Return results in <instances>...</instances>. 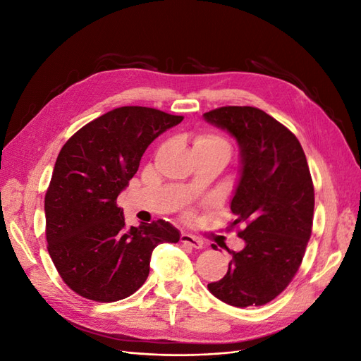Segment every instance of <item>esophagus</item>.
I'll return each mask as SVG.
<instances>
[{
	"label": "esophagus",
	"instance_id": "esophagus-1",
	"mask_svg": "<svg viewBox=\"0 0 361 361\" xmlns=\"http://www.w3.org/2000/svg\"><path fill=\"white\" fill-rule=\"evenodd\" d=\"M180 243L183 244H188L194 248H203V241L200 238L194 236V235H190V233H182L180 235Z\"/></svg>",
	"mask_w": 361,
	"mask_h": 361
}]
</instances>
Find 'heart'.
<instances>
[{"label":"heart","instance_id":"1","mask_svg":"<svg viewBox=\"0 0 361 361\" xmlns=\"http://www.w3.org/2000/svg\"><path fill=\"white\" fill-rule=\"evenodd\" d=\"M195 147H227L226 140L215 133H203L195 137L194 149Z\"/></svg>","mask_w":361,"mask_h":361}]
</instances>
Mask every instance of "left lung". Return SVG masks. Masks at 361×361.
I'll return each instance as SVG.
<instances>
[{
	"label": "left lung",
	"mask_w": 361,
	"mask_h": 361,
	"mask_svg": "<svg viewBox=\"0 0 361 361\" xmlns=\"http://www.w3.org/2000/svg\"><path fill=\"white\" fill-rule=\"evenodd\" d=\"M209 123L231 133L241 147V180L231 203L245 241L228 251L227 274L209 283L218 300L253 307L274 300L301 265L312 235L314 188L298 138L256 106H220L204 113ZM215 248V245H214Z\"/></svg>",
	"instance_id": "obj_1"
}]
</instances>
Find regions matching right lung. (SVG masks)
I'll return each mask as SVG.
<instances>
[{
  "instance_id": "obj_1",
  "label": "right lung",
  "mask_w": 361,
  "mask_h": 361,
  "mask_svg": "<svg viewBox=\"0 0 361 361\" xmlns=\"http://www.w3.org/2000/svg\"><path fill=\"white\" fill-rule=\"evenodd\" d=\"M182 116L120 106L87 123L60 150L45 194L48 253L63 281L97 302L123 300L149 276L154 248L179 241L164 220L125 227L120 191L147 146Z\"/></svg>"
}]
</instances>
